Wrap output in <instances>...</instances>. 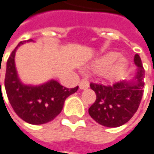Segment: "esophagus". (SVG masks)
<instances>
[{"instance_id":"obj_1","label":"esophagus","mask_w":154,"mask_h":154,"mask_svg":"<svg viewBox=\"0 0 154 154\" xmlns=\"http://www.w3.org/2000/svg\"><path fill=\"white\" fill-rule=\"evenodd\" d=\"M89 86H90L89 82H88L86 79H82V80L80 81V83H79V88H80L81 90L88 89V88H89Z\"/></svg>"}]
</instances>
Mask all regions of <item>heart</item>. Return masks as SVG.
<instances>
[{
    "label": "heart",
    "mask_w": 154,
    "mask_h": 154,
    "mask_svg": "<svg viewBox=\"0 0 154 154\" xmlns=\"http://www.w3.org/2000/svg\"><path fill=\"white\" fill-rule=\"evenodd\" d=\"M120 57L121 55L118 52H108L97 59L92 65V69L99 74H103L107 71L106 76L109 78H116L122 74L127 68V64L124 61L112 66Z\"/></svg>",
    "instance_id": "1"
}]
</instances>
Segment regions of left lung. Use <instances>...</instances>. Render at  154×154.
<instances>
[{
	"mask_svg": "<svg viewBox=\"0 0 154 154\" xmlns=\"http://www.w3.org/2000/svg\"><path fill=\"white\" fill-rule=\"evenodd\" d=\"M137 70L130 81H119L111 85L90 83L97 99L89 109V114L97 123L117 128L127 123L140 106L143 96L145 70L138 54L134 56Z\"/></svg>",
	"mask_w": 154,
	"mask_h": 154,
	"instance_id": "left-lung-1",
	"label": "left lung"
}]
</instances>
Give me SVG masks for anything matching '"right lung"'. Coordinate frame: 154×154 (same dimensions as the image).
Instances as JSON below:
<instances>
[{
	"mask_svg": "<svg viewBox=\"0 0 154 154\" xmlns=\"http://www.w3.org/2000/svg\"><path fill=\"white\" fill-rule=\"evenodd\" d=\"M30 41L32 40L21 41L12 51L7 62L4 85L8 101L17 116L27 123L39 125L57 116L63 109L65 99L77 92L78 86L68 89L53 79L36 86L22 84L15 68V51L20 45Z\"/></svg>",
	"mask_w": 154,
	"mask_h": 154,
	"instance_id": "obj_1",
	"label": "right lung"
}]
</instances>
